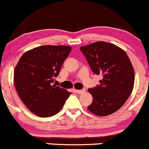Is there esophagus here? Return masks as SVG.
<instances>
[{
  "label": "esophagus",
  "mask_w": 149,
  "mask_h": 149,
  "mask_svg": "<svg viewBox=\"0 0 149 149\" xmlns=\"http://www.w3.org/2000/svg\"><path fill=\"white\" fill-rule=\"evenodd\" d=\"M86 91L85 89H82V90H75V93H77V94H82Z\"/></svg>",
  "instance_id": "34e87169"
}]
</instances>
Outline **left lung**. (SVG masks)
<instances>
[{
    "label": "left lung",
    "mask_w": 149,
    "mask_h": 149,
    "mask_svg": "<svg viewBox=\"0 0 149 149\" xmlns=\"http://www.w3.org/2000/svg\"><path fill=\"white\" fill-rule=\"evenodd\" d=\"M92 71L102 74L100 85L88 89L93 96L91 113L106 116L118 110L128 100L134 85V71L128 55L120 47L97 41L80 47Z\"/></svg>",
    "instance_id": "obj_1"
}]
</instances>
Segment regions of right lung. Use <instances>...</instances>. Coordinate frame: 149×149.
<instances>
[{"instance_id": "add662e5", "label": "right lung", "mask_w": 149, "mask_h": 149, "mask_svg": "<svg viewBox=\"0 0 149 149\" xmlns=\"http://www.w3.org/2000/svg\"><path fill=\"white\" fill-rule=\"evenodd\" d=\"M71 50L68 46L45 45L26 52L20 58L14 70L15 87L23 102L36 116H54L71 94L52 85Z\"/></svg>"}]
</instances>
